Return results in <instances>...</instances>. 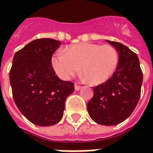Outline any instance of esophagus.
<instances>
[{"instance_id": "esophagus-1", "label": "esophagus", "mask_w": 153, "mask_h": 153, "mask_svg": "<svg viewBox=\"0 0 153 153\" xmlns=\"http://www.w3.org/2000/svg\"><path fill=\"white\" fill-rule=\"evenodd\" d=\"M80 88H81V86H79V85H78L77 83H75V84H74V89L76 90V91H79V90Z\"/></svg>"}]
</instances>
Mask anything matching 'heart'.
<instances>
[{
	"instance_id": "1",
	"label": "heart",
	"mask_w": 153,
	"mask_h": 153,
	"mask_svg": "<svg viewBox=\"0 0 153 153\" xmlns=\"http://www.w3.org/2000/svg\"><path fill=\"white\" fill-rule=\"evenodd\" d=\"M119 64V54L111 45L89 42L70 45L64 52H56L51 57V65L63 79H69L82 72L90 83L100 84L109 80Z\"/></svg>"
}]
</instances>
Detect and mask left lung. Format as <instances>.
<instances>
[{
	"label": "left lung",
	"mask_w": 153,
	"mask_h": 153,
	"mask_svg": "<svg viewBox=\"0 0 153 153\" xmlns=\"http://www.w3.org/2000/svg\"><path fill=\"white\" fill-rule=\"evenodd\" d=\"M106 42L118 51V66L109 80L93 88V97L87 107L93 121L102 125H115L128 118L137 106L143 72L134 51L117 42Z\"/></svg>",
	"instance_id": "1"
}]
</instances>
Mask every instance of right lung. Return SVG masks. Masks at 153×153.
<instances>
[{"label": "right lung", "mask_w": 153, "mask_h": 153, "mask_svg": "<svg viewBox=\"0 0 153 153\" xmlns=\"http://www.w3.org/2000/svg\"><path fill=\"white\" fill-rule=\"evenodd\" d=\"M60 41H32L15 54L10 71L12 94L19 111L38 126H51L63 117L67 97L74 83L60 79L51 65V56Z\"/></svg>", "instance_id": "obj_1"}]
</instances>
